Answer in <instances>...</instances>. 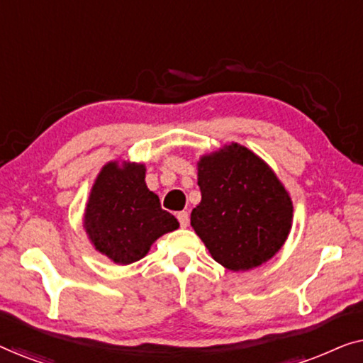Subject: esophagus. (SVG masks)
I'll use <instances>...</instances> for the list:
<instances>
[{
    "instance_id": "34e87169",
    "label": "esophagus",
    "mask_w": 363,
    "mask_h": 363,
    "mask_svg": "<svg viewBox=\"0 0 363 363\" xmlns=\"http://www.w3.org/2000/svg\"><path fill=\"white\" fill-rule=\"evenodd\" d=\"M177 218H178V221H180L182 228H186L188 223H190V215H188V211H180L177 215Z\"/></svg>"
}]
</instances>
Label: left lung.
<instances>
[{
  "label": "left lung",
  "mask_w": 363,
  "mask_h": 363,
  "mask_svg": "<svg viewBox=\"0 0 363 363\" xmlns=\"http://www.w3.org/2000/svg\"><path fill=\"white\" fill-rule=\"evenodd\" d=\"M201 203L191 226L216 262L246 271L271 259L291 230L292 201L274 172L246 147L228 145L198 163Z\"/></svg>",
  "instance_id": "8db88e82"
}]
</instances>
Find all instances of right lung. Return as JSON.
Returning <instances> with one entry per match:
<instances>
[{"label":"right lung","instance_id":"right-lung-1","mask_svg":"<svg viewBox=\"0 0 363 363\" xmlns=\"http://www.w3.org/2000/svg\"><path fill=\"white\" fill-rule=\"evenodd\" d=\"M86 231L102 255L118 264L142 259L152 242L178 228L145 185V167L107 163L94 183L86 208Z\"/></svg>","mask_w":363,"mask_h":363}]
</instances>
